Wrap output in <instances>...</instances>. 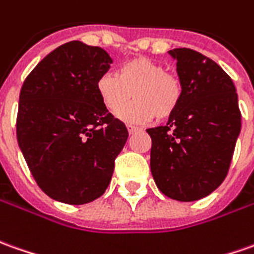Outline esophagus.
<instances>
[{
  "mask_svg": "<svg viewBox=\"0 0 254 254\" xmlns=\"http://www.w3.org/2000/svg\"><path fill=\"white\" fill-rule=\"evenodd\" d=\"M127 132H129V134H133L134 132H137V127H133V125H127Z\"/></svg>",
  "mask_w": 254,
  "mask_h": 254,
  "instance_id": "obj_1",
  "label": "esophagus"
}]
</instances>
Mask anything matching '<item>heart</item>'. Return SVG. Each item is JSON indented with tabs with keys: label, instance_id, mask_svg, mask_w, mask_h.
<instances>
[{
	"label": "heart",
	"instance_id": "obj_1",
	"mask_svg": "<svg viewBox=\"0 0 254 254\" xmlns=\"http://www.w3.org/2000/svg\"><path fill=\"white\" fill-rule=\"evenodd\" d=\"M97 93L108 111H117L130 97L135 100L117 113L118 118L144 124L154 117L158 121L170 118L184 97V86L175 73L147 57L125 62L120 75L105 72L97 80Z\"/></svg>",
	"mask_w": 254,
	"mask_h": 254
}]
</instances>
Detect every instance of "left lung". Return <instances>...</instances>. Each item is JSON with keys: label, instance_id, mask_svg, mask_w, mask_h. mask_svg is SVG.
<instances>
[{"label": "left lung", "instance_id": "8db88e82", "mask_svg": "<svg viewBox=\"0 0 254 254\" xmlns=\"http://www.w3.org/2000/svg\"><path fill=\"white\" fill-rule=\"evenodd\" d=\"M177 60L184 97L165 127L147 129L150 168L157 188L171 199L194 201L221 185L228 174L241 111L232 79L190 48L168 51Z\"/></svg>", "mask_w": 254, "mask_h": 254}]
</instances>
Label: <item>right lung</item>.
I'll use <instances>...</instances> for the list:
<instances>
[{
    "instance_id": "right-lung-1",
    "label": "right lung",
    "mask_w": 254,
    "mask_h": 254,
    "mask_svg": "<svg viewBox=\"0 0 254 254\" xmlns=\"http://www.w3.org/2000/svg\"><path fill=\"white\" fill-rule=\"evenodd\" d=\"M111 57L69 41L44 57L23 82L16 137L40 189L66 204H86L108 188L127 129L108 113L97 80Z\"/></svg>"
}]
</instances>
